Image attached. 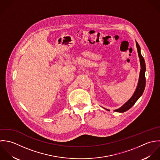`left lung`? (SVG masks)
<instances>
[{"label": "left lung", "mask_w": 160, "mask_h": 160, "mask_svg": "<svg viewBox=\"0 0 160 160\" xmlns=\"http://www.w3.org/2000/svg\"><path fill=\"white\" fill-rule=\"evenodd\" d=\"M136 46L137 48V51H138V57L140 58V66H141V70L140 72V77H139V80L138 83V85L137 87V89L133 93V96L130 98V99L126 102L122 107L120 108L116 109L114 111L119 112H124L127 111L130 108H131L133 104L135 103V102L138 100V99L142 95L145 87V84H146V80H145V70H146V67H145V60L142 56L140 53V46L138 45V42L136 41ZM109 111L108 109H106Z\"/></svg>", "instance_id": "obj_1"}]
</instances>
